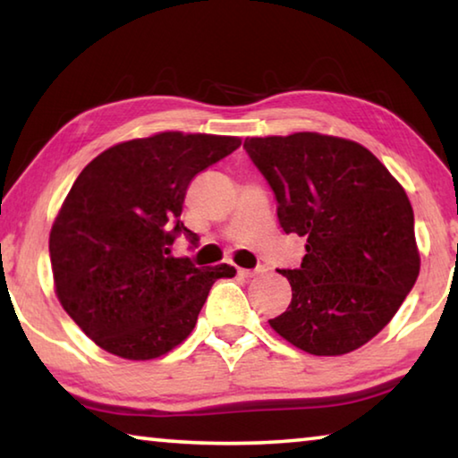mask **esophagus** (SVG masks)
Returning a JSON list of instances; mask_svg holds the SVG:
<instances>
[{
	"mask_svg": "<svg viewBox=\"0 0 458 458\" xmlns=\"http://www.w3.org/2000/svg\"><path fill=\"white\" fill-rule=\"evenodd\" d=\"M260 273H265V267H259V268H238V275L240 276H257Z\"/></svg>",
	"mask_w": 458,
	"mask_h": 458,
	"instance_id": "1",
	"label": "esophagus"
}]
</instances>
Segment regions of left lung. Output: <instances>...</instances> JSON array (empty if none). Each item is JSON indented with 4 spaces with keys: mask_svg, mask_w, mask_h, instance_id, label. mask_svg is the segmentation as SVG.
<instances>
[{
    "mask_svg": "<svg viewBox=\"0 0 458 458\" xmlns=\"http://www.w3.org/2000/svg\"><path fill=\"white\" fill-rule=\"evenodd\" d=\"M244 149L275 193L281 228L307 238L301 267L278 270L293 299L270 327L313 355L358 350L390 323L420 270L404 188L347 139L250 137Z\"/></svg>",
    "mask_w": 458,
    "mask_h": 458,
    "instance_id": "1",
    "label": "left lung"
}]
</instances>
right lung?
Returning a JSON list of instances; mask_svg holds the SVG:
<instances>
[{"label": "right lung", "mask_w": 458, "mask_h": 458, "mask_svg": "<svg viewBox=\"0 0 458 458\" xmlns=\"http://www.w3.org/2000/svg\"><path fill=\"white\" fill-rule=\"evenodd\" d=\"M238 137L167 131L111 147L76 177L50 232L58 301L105 352L153 360L190 335L208 293L234 267L172 257L190 182L236 151Z\"/></svg>", "instance_id": "right-lung-1"}]
</instances>
